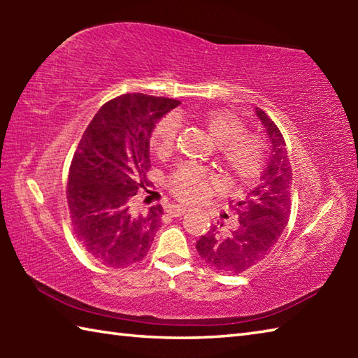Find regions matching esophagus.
Here are the masks:
<instances>
[{
    "mask_svg": "<svg viewBox=\"0 0 358 358\" xmlns=\"http://www.w3.org/2000/svg\"><path fill=\"white\" fill-rule=\"evenodd\" d=\"M166 211L173 217H180V216H183L186 213L187 208L183 207V205H169Z\"/></svg>",
    "mask_w": 358,
    "mask_h": 358,
    "instance_id": "34e87169",
    "label": "esophagus"
}]
</instances>
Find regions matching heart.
Returning a JSON list of instances; mask_svg holds the SVG:
<instances>
[{"label":"heart","instance_id":"1","mask_svg":"<svg viewBox=\"0 0 358 358\" xmlns=\"http://www.w3.org/2000/svg\"><path fill=\"white\" fill-rule=\"evenodd\" d=\"M202 123L211 141L220 145L221 161L230 175L241 181L256 177L265 161V142L262 137L246 132L243 121L224 108L203 113ZM178 131V118L172 115L156 124L151 143L157 155L171 153L177 142ZM211 183H215L213 175L194 166L178 167L169 180L171 191L187 202L201 201Z\"/></svg>","mask_w":358,"mask_h":358}]
</instances>
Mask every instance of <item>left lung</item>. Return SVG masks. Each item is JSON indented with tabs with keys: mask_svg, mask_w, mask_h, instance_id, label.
Segmentation results:
<instances>
[{
	"mask_svg": "<svg viewBox=\"0 0 358 358\" xmlns=\"http://www.w3.org/2000/svg\"><path fill=\"white\" fill-rule=\"evenodd\" d=\"M270 142V159L259 185L248 189L243 201L234 205L238 222L234 229L224 224L211 227L197 241V252L210 268L226 275L243 273L264 260L280 240L290 215V169L286 142L278 126L264 110L256 108Z\"/></svg>",
	"mask_w": 358,
	"mask_h": 358,
	"instance_id": "1",
	"label": "left lung"
}]
</instances>
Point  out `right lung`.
Instances as JSON below:
<instances>
[{"mask_svg": "<svg viewBox=\"0 0 358 358\" xmlns=\"http://www.w3.org/2000/svg\"><path fill=\"white\" fill-rule=\"evenodd\" d=\"M181 102L141 93L102 106L78 142L68 177V205L78 243L96 262L123 268L142 260L161 227V205L143 213L132 197L148 185L150 137Z\"/></svg>", "mask_w": 358, "mask_h": 358, "instance_id": "obj_1", "label": "right lung"}]
</instances>
